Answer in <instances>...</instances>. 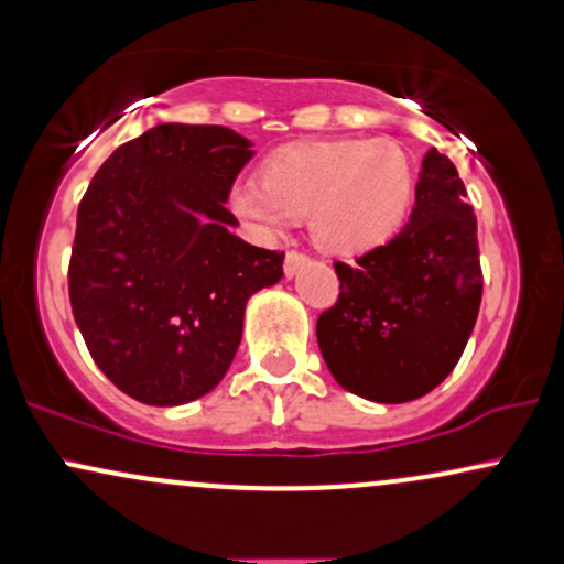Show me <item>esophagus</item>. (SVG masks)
<instances>
[{"label": "esophagus", "mask_w": 564, "mask_h": 564, "mask_svg": "<svg viewBox=\"0 0 564 564\" xmlns=\"http://www.w3.org/2000/svg\"><path fill=\"white\" fill-rule=\"evenodd\" d=\"M310 260L302 254V251H289L286 262H283V270H286V278H294Z\"/></svg>", "instance_id": "obj_1"}]
</instances>
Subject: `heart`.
<instances>
[{"mask_svg": "<svg viewBox=\"0 0 564 564\" xmlns=\"http://www.w3.org/2000/svg\"><path fill=\"white\" fill-rule=\"evenodd\" d=\"M413 191V164L394 140H318L275 151L262 164V180H236L228 206L262 238L283 236L310 217L321 249L360 257L403 230Z\"/></svg>", "mask_w": 564, "mask_h": 564, "instance_id": "1", "label": "heart"}]
</instances>
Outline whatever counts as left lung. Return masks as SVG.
I'll list each match as a JSON object with an SVG mask.
<instances>
[{"mask_svg": "<svg viewBox=\"0 0 564 564\" xmlns=\"http://www.w3.org/2000/svg\"><path fill=\"white\" fill-rule=\"evenodd\" d=\"M448 156L430 148L416 204L390 243L334 262L339 300L315 334L332 377L373 403H408L456 368L482 300L477 219Z\"/></svg>", "mask_w": 564, "mask_h": 564, "instance_id": "8db88e82", "label": "left lung"}]
</instances>
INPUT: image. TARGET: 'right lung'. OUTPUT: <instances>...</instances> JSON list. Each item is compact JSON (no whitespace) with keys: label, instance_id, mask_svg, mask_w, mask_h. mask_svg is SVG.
<instances>
[{"label":"right lung","instance_id":"add662e5","mask_svg":"<svg viewBox=\"0 0 564 564\" xmlns=\"http://www.w3.org/2000/svg\"><path fill=\"white\" fill-rule=\"evenodd\" d=\"M251 140L159 124L116 148L79 204L68 294L89 355L145 405H183L223 381L246 302L283 254L241 241L225 209Z\"/></svg>","mask_w":564,"mask_h":564}]
</instances>
